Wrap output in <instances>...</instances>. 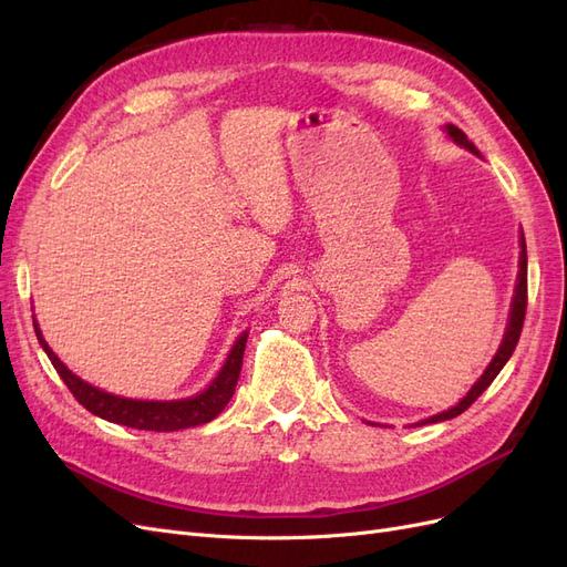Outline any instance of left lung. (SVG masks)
Here are the masks:
<instances>
[{
    "instance_id": "8db88e82",
    "label": "left lung",
    "mask_w": 567,
    "mask_h": 567,
    "mask_svg": "<svg viewBox=\"0 0 567 567\" xmlns=\"http://www.w3.org/2000/svg\"><path fill=\"white\" fill-rule=\"evenodd\" d=\"M447 134L452 136V140H454L458 146L468 148L471 153H475V156H477V148L468 142V136L463 134L458 127L447 125ZM525 310H527V248H525V236L520 234V271H518L516 296H513V305H511L508 329H506V336H504V340H502L499 350H496V354H494V359L489 362V367L485 369L483 375H480V381L471 388V392L466 394V398H463V400H461L456 406H452L450 411H442V414L425 419V421H421V423H416V425L440 423V421H447V419H454V416L463 414V411H466V409L480 398V394H483V392L492 385V381L496 379V375H499V371H502L504 364L508 362V357L513 354V350H516V346H518V338H520V331H523V321H525Z\"/></svg>"
}]
</instances>
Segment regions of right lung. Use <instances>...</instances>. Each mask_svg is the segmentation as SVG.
I'll return each instance as SVG.
<instances>
[{
    "label": "right lung",
    "instance_id": "1",
    "mask_svg": "<svg viewBox=\"0 0 567 567\" xmlns=\"http://www.w3.org/2000/svg\"><path fill=\"white\" fill-rule=\"evenodd\" d=\"M32 326H35L40 346L44 348L47 357L51 359V364H54L56 373L61 375V381L65 383L68 390L73 392V398L84 409L92 411L94 416H101L111 423L136 427V431H158V433L194 427L200 423H208L221 414V409L229 404L231 394L236 390L238 375H241L244 350H246V340H248V333H244L234 342V348L227 357L225 367H221V371L217 373V379L208 385V390L196 394V398L175 400V402H144V400L117 398V394H109V392L78 379V375L73 371H68V367L61 362V359L51 352L47 340L42 338L38 321H32Z\"/></svg>",
    "mask_w": 567,
    "mask_h": 567
}]
</instances>
